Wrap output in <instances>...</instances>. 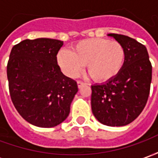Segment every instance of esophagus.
Here are the masks:
<instances>
[{"mask_svg":"<svg viewBox=\"0 0 158 158\" xmlns=\"http://www.w3.org/2000/svg\"><path fill=\"white\" fill-rule=\"evenodd\" d=\"M77 85H78V88H79V89H80V88H81V87H82V86L85 85V83L81 82V81H78V82H77Z\"/></svg>","mask_w":158,"mask_h":158,"instance_id":"obj_1","label":"esophagus"}]
</instances>
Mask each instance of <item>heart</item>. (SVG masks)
Returning a JSON list of instances; mask_svg holds the SVG:
<instances>
[{"mask_svg": "<svg viewBox=\"0 0 158 158\" xmlns=\"http://www.w3.org/2000/svg\"><path fill=\"white\" fill-rule=\"evenodd\" d=\"M126 58L125 50L120 43L102 38L80 40L72 52L61 49L56 62L63 73L75 78L86 64L87 71L98 83L114 79L122 71Z\"/></svg>", "mask_w": 158, "mask_h": 158, "instance_id": "heart-1", "label": "heart"}]
</instances>
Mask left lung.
<instances>
[{
	"mask_svg": "<svg viewBox=\"0 0 158 158\" xmlns=\"http://www.w3.org/2000/svg\"><path fill=\"white\" fill-rule=\"evenodd\" d=\"M125 50L124 66L108 82L91 85V109L101 123L111 127L133 122L146 106L152 82V64L146 46L129 36L108 34Z\"/></svg>",
	"mask_w": 158,
	"mask_h": 158,
	"instance_id": "obj_1",
	"label": "left lung"
}]
</instances>
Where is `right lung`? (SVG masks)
Listing matches in <instances>:
<instances>
[{"label": "right lung", "instance_id": "obj_1", "mask_svg": "<svg viewBox=\"0 0 158 158\" xmlns=\"http://www.w3.org/2000/svg\"><path fill=\"white\" fill-rule=\"evenodd\" d=\"M62 45V40L49 38L24 40L10 53L6 72L12 103L37 127L52 128L63 122L78 92L77 83L57 65Z\"/></svg>", "mask_w": 158, "mask_h": 158}]
</instances>
